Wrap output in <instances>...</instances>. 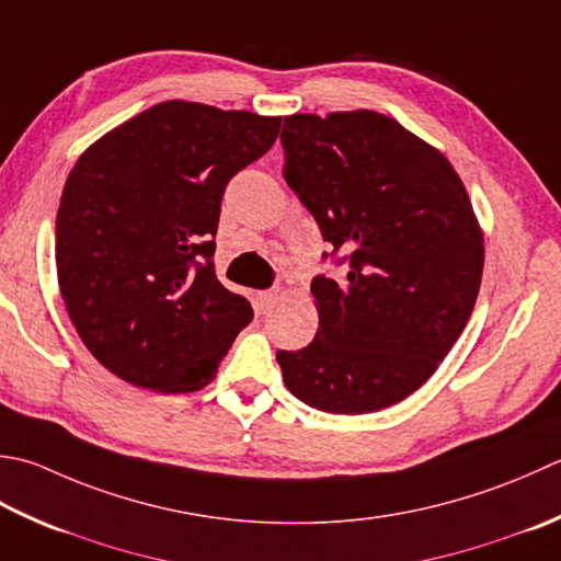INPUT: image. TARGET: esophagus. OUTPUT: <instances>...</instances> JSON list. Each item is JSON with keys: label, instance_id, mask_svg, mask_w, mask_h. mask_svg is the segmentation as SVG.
Masks as SVG:
<instances>
[{"label": "esophagus", "instance_id": "esophagus-1", "mask_svg": "<svg viewBox=\"0 0 561 561\" xmlns=\"http://www.w3.org/2000/svg\"><path fill=\"white\" fill-rule=\"evenodd\" d=\"M255 304H257V309H260V311H270L272 306L277 304V291H274V289L257 291V296H255Z\"/></svg>", "mask_w": 561, "mask_h": 561}]
</instances>
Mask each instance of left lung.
<instances>
[{
  "label": "left lung",
  "mask_w": 561,
  "mask_h": 561,
  "mask_svg": "<svg viewBox=\"0 0 561 561\" xmlns=\"http://www.w3.org/2000/svg\"><path fill=\"white\" fill-rule=\"evenodd\" d=\"M284 180L316 218L343 279L318 274V331L279 350L284 383L325 413H371L411 397L465 331L484 236L440 150L377 112L284 118Z\"/></svg>",
  "instance_id": "left-lung-1"
}]
</instances>
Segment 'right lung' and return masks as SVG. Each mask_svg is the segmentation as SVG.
I'll use <instances>...</instances> for the list:
<instances>
[{
  "label": "right lung",
  "instance_id": "add662e5",
  "mask_svg": "<svg viewBox=\"0 0 561 561\" xmlns=\"http://www.w3.org/2000/svg\"><path fill=\"white\" fill-rule=\"evenodd\" d=\"M279 124L172 99L77 160L55 218L58 284L82 343L116 377L202 389L252 321L245 296L216 279L214 238L228 182Z\"/></svg>",
  "mask_w": 561,
  "mask_h": 561
}]
</instances>
